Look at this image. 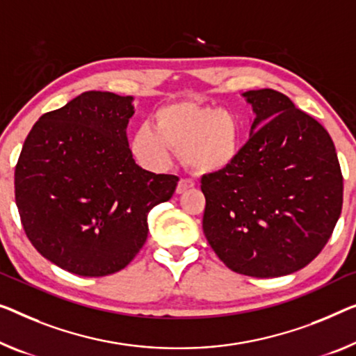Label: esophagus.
Instances as JSON below:
<instances>
[{"instance_id":"34e87169","label":"esophagus","mask_w":356,"mask_h":356,"mask_svg":"<svg viewBox=\"0 0 356 356\" xmlns=\"http://www.w3.org/2000/svg\"><path fill=\"white\" fill-rule=\"evenodd\" d=\"M193 187V182L192 180H187V179H180L179 180V184H177V188H176V192L180 195V193H185L187 192L188 188H192Z\"/></svg>"}]
</instances>
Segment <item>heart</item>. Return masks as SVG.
Wrapping results in <instances>:
<instances>
[{"label": "heart", "mask_w": 356, "mask_h": 356, "mask_svg": "<svg viewBox=\"0 0 356 356\" xmlns=\"http://www.w3.org/2000/svg\"><path fill=\"white\" fill-rule=\"evenodd\" d=\"M243 126L235 111L176 100L161 105L152 127L140 126L131 139V152L147 169H163L182 150V160L201 176L232 168L241 152Z\"/></svg>", "instance_id": "obj_1"}]
</instances>
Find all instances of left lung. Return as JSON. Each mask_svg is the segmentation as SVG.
Listing matches in <instances>:
<instances>
[{
  "mask_svg": "<svg viewBox=\"0 0 356 356\" xmlns=\"http://www.w3.org/2000/svg\"><path fill=\"white\" fill-rule=\"evenodd\" d=\"M249 140L232 168L201 179L203 232L233 272L273 278L304 268L342 211V172L327 131L273 89L243 92Z\"/></svg>",
  "mask_w": 356,
  "mask_h": 356,
  "instance_id": "8db88e82",
  "label": "left lung"
}]
</instances>
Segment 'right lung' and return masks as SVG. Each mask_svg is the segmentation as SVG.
Listing matches in <instances>:
<instances>
[{"mask_svg": "<svg viewBox=\"0 0 356 356\" xmlns=\"http://www.w3.org/2000/svg\"><path fill=\"white\" fill-rule=\"evenodd\" d=\"M134 97L88 91L31 127L15 166V204L42 257L79 277L124 268L144 246L148 212L176 176L136 164L126 137Z\"/></svg>", "mask_w": 356, "mask_h": 356, "instance_id": "add662e5", "label": "right lung"}]
</instances>
